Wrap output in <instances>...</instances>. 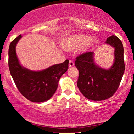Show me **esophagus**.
Masks as SVG:
<instances>
[{"mask_svg": "<svg viewBox=\"0 0 134 134\" xmlns=\"http://www.w3.org/2000/svg\"><path fill=\"white\" fill-rule=\"evenodd\" d=\"M74 65V62L73 60H69V67H73Z\"/></svg>", "mask_w": 134, "mask_h": 134, "instance_id": "34e87169", "label": "esophagus"}]
</instances>
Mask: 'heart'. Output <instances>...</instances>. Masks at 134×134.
I'll list each match as a JSON object with an SVG mask.
<instances>
[{"mask_svg": "<svg viewBox=\"0 0 134 134\" xmlns=\"http://www.w3.org/2000/svg\"><path fill=\"white\" fill-rule=\"evenodd\" d=\"M97 40L91 38L90 36L85 35H70L64 39L62 45L67 50H73L74 49L82 47L83 51H88L93 49L97 44Z\"/></svg>", "mask_w": 134, "mask_h": 134, "instance_id": "heart-1", "label": "heart"}]
</instances>
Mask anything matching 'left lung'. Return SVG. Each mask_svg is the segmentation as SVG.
<instances>
[{"instance_id":"left-lung-1","label":"left lung","mask_w":134,"mask_h":134,"mask_svg":"<svg viewBox=\"0 0 134 134\" xmlns=\"http://www.w3.org/2000/svg\"><path fill=\"white\" fill-rule=\"evenodd\" d=\"M105 43L115 48V61L109 69L96 65L92 52L79 55L75 61L79 72L78 88L86 98L92 101L105 100L113 96L119 87L125 70L124 47L120 40L112 35L107 38Z\"/></svg>"}]
</instances>
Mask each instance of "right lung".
<instances>
[{
    "instance_id": "add662e5",
    "label": "right lung",
    "mask_w": 134,
    "mask_h": 134,
    "mask_svg": "<svg viewBox=\"0 0 134 134\" xmlns=\"http://www.w3.org/2000/svg\"><path fill=\"white\" fill-rule=\"evenodd\" d=\"M22 36L10 43L9 48V68L17 88L23 96L32 102L50 99L58 87L60 78L67 70L69 60L52 65L41 71H32L22 67L16 52V46Z\"/></svg>"
}]
</instances>
